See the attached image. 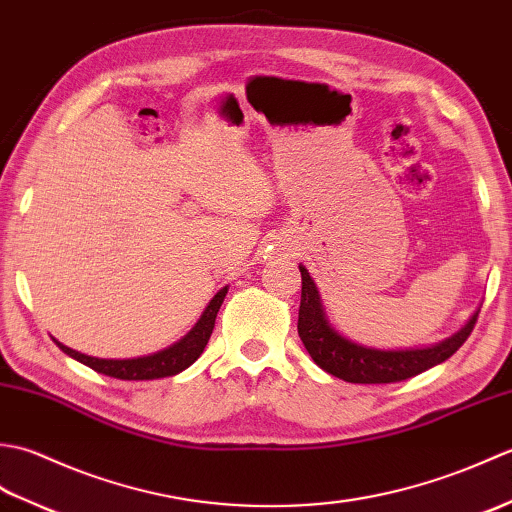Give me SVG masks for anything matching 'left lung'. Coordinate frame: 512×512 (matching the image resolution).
Returning <instances> with one entry per match:
<instances>
[{
    "mask_svg": "<svg viewBox=\"0 0 512 512\" xmlns=\"http://www.w3.org/2000/svg\"><path fill=\"white\" fill-rule=\"evenodd\" d=\"M299 270L301 306L297 330L301 341L314 363L328 374L347 380V383H400V380L422 374L424 369L447 361L449 356L458 352L477 323V314H473V319L451 339L431 347H422V350H372V347H363L343 339L341 334H336L330 328L328 321H325L317 286H314L306 268L299 266Z\"/></svg>",
    "mask_w": 512,
    "mask_h": 512,
    "instance_id": "obj_1",
    "label": "left lung"
}]
</instances>
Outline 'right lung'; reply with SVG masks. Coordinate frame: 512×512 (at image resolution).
Here are the masks:
<instances>
[{"label": "right lung", "instance_id": "right-lung-1", "mask_svg": "<svg viewBox=\"0 0 512 512\" xmlns=\"http://www.w3.org/2000/svg\"><path fill=\"white\" fill-rule=\"evenodd\" d=\"M228 288H222L217 295L211 299L209 308L204 310V314L200 317V321L195 323V328L184 336V339L176 345H171L169 350H162L158 354L151 356H143V358H125V361H114V358H94L88 354H81L76 350H70L63 343H57L61 350L76 358V361L92 367L94 372L112 376V378H121V380H154V378H165V376H173L187 369L189 365H193L198 361L200 354L204 352L206 343L211 339V332L215 328V317L220 312L222 301L226 297Z\"/></svg>", "mask_w": 512, "mask_h": 512}]
</instances>
